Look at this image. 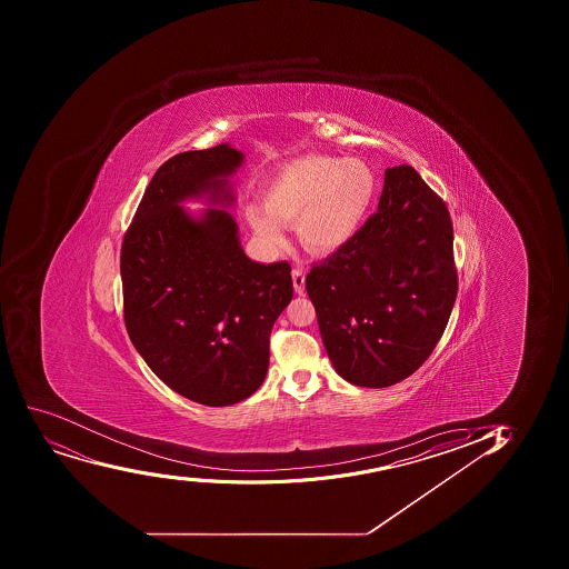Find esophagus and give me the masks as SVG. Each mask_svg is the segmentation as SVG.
Masks as SVG:
<instances>
[{"label":"esophagus","instance_id":"obj_1","mask_svg":"<svg viewBox=\"0 0 569 569\" xmlns=\"http://www.w3.org/2000/svg\"><path fill=\"white\" fill-rule=\"evenodd\" d=\"M291 276H293V286L295 291L299 295H305L306 291V272L302 270V267H295L293 272H291Z\"/></svg>","mask_w":569,"mask_h":569}]
</instances>
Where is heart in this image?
I'll list each match as a JSON object with an SVG mask.
<instances>
[{"label": "heart", "instance_id": "b5f03b06", "mask_svg": "<svg viewBox=\"0 0 569 569\" xmlns=\"http://www.w3.org/2000/svg\"><path fill=\"white\" fill-rule=\"evenodd\" d=\"M375 170L361 159L305 156L283 164L269 181L264 202L244 217L263 241L281 244L289 222L313 252H333L358 233L377 200Z\"/></svg>", "mask_w": 569, "mask_h": 569}]
</instances>
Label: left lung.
I'll list each match as a JSON object with an SVG mask.
<instances>
[{
  "instance_id": "obj_1",
  "label": "left lung",
  "mask_w": 569,
  "mask_h": 569,
  "mask_svg": "<svg viewBox=\"0 0 569 569\" xmlns=\"http://www.w3.org/2000/svg\"><path fill=\"white\" fill-rule=\"evenodd\" d=\"M452 222L410 164L386 170L378 211L306 276L336 371L388 388L432 355L458 293Z\"/></svg>"
}]
</instances>
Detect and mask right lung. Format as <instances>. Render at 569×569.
Returning a JSON list of instances; mask_svg holds the SVG:
<instances>
[{"mask_svg":"<svg viewBox=\"0 0 569 569\" xmlns=\"http://www.w3.org/2000/svg\"><path fill=\"white\" fill-rule=\"evenodd\" d=\"M242 163L228 144L178 153L148 183L120 250L126 330L148 367L198 405L230 406L263 383L276 319L293 299L291 264L247 258L222 209L180 202L226 192Z\"/></svg>","mask_w":569,"mask_h":569,"instance_id":"right-lung-1","label":"right lung"}]
</instances>
